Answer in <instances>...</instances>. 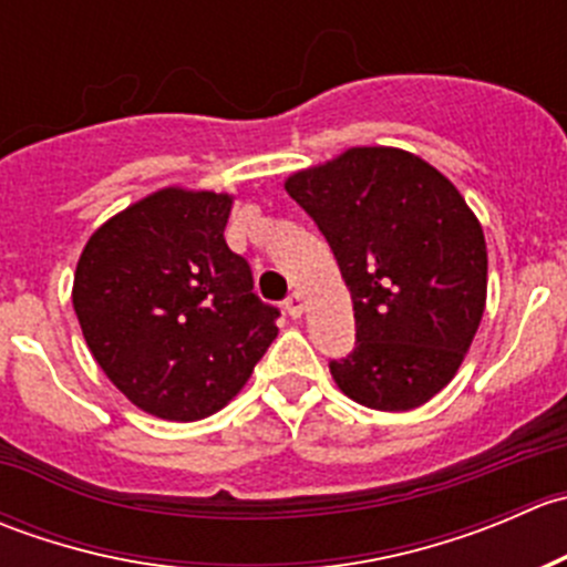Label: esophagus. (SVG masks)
Masks as SVG:
<instances>
[{"mask_svg":"<svg viewBox=\"0 0 567 567\" xmlns=\"http://www.w3.org/2000/svg\"><path fill=\"white\" fill-rule=\"evenodd\" d=\"M285 312H288L290 318H301L305 316V296L299 293V290H293V293L285 299Z\"/></svg>","mask_w":567,"mask_h":567,"instance_id":"1","label":"esophagus"}]
</instances>
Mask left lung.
I'll return each mask as SVG.
<instances>
[{
	"label": "left lung",
	"mask_w": 567,
	"mask_h": 567,
	"mask_svg": "<svg viewBox=\"0 0 567 567\" xmlns=\"http://www.w3.org/2000/svg\"><path fill=\"white\" fill-rule=\"evenodd\" d=\"M285 192L310 214L351 290L357 346L331 359L337 386L409 411L453 381L488 288L483 227L436 167L398 147H351Z\"/></svg>",
	"instance_id": "obj_1"
}]
</instances>
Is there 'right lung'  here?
Wrapping results in <instances>:
<instances>
[{
    "mask_svg": "<svg viewBox=\"0 0 567 567\" xmlns=\"http://www.w3.org/2000/svg\"><path fill=\"white\" fill-rule=\"evenodd\" d=\"M230 194L162 188L90 236L73 310L95 362L142 411L194 422L225 409L277 337L249 262L225 241Z\"/></svg>",
    "mask_w": 567,
    "mask_h": 567,
    "instance_id": "right-lung-1",
    "label": "right lung"
}]
</instances>
